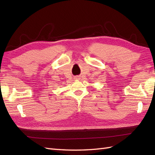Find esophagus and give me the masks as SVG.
I'll return each instance as SVG.
<instances>
[{
	"instance_id": "esophagus-1",
	"label": "esophagus",
	"mask_w": 155,
	"mask_h": 155,
	"mask_svg": "<svg viewBox=\"0 0 155 155\" xmlns=\"http://www.w3.org/2000/svg\"><path fill=\"white\" fill-rule=\"evenodd\" d=\"M75 78H76V79H78V77H75Z\"/></svg>"
}]
</instances>
